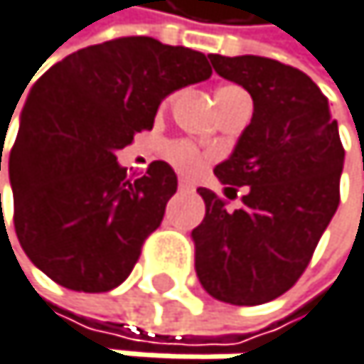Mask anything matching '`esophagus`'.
<instances>
[{"label": "esophagus", "mask_w": 364, "mask_h": 364, "mask_svg": "<svg viewBox=\"0 0 364 364\" xmlns=\"http://www.w3.org/2000/svg\"><path fill=\"white\" fill-rule=\"evenodd\" d=\"M178 190L181 192H190V190H194V186L190 183L188 178H178Z\"/></svg>", "instance_id": "34e87169"}]
</instances>
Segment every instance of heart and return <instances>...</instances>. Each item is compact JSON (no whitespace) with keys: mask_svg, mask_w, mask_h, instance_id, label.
<instances>
[{"mask_svg":"<svg viewBox=\"0 0 364 364\" xmlns=\"http://www.w3.org/2000/svg\"><path fill=\"white\" fill-rule=\"evenodd\" d=\"M245 91L240 87H233V85H227V87H220L216 91V105L218 109L223 105H227L231 97L235 95H242ZM166 157L168 161L181 170V172H186V174H192L196 170H200L203 164H207L209 159H214V152H209V150H203L198 148L196 144L188 141V139H178V141H172L168 148H166Z\"/></svg>","mask_w":364,"mask_h":364,"instance_id":"obj_1","label":"heart"}]
</instances>
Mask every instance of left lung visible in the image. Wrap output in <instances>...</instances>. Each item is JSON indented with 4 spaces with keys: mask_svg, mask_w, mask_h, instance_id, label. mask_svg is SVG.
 I'll use <instances>...</instances> for the list:
<instances>
[{
    "mask_svg": "<svg viewBox=\"0 0 364 364\" xmlns=\"http://www.w3.org/2000/svg\"><path fill=\"white\" fill-rule=\"evenodd\" d=\"M214 69L253 97L233 155L214 168L229 209L198 188L205 218L192 231L196 275L212 297L259 306L297 284L341 200L345 148L328 97L299 69L264 56L209 54Z\"/></svg>",
    "mask_w": 364,
    "mask_h": 364,
    "instance_id": "1",
    "label": "left lung"
}]
</instances>
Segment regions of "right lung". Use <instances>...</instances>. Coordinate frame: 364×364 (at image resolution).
<instances>
[{
    "instance_id": "obj_1",
    "label": "right lung",
    "mask_w": 364,
    "mask_h": 364,
    "mask_svg": "<svg viewBox=\"0 0 364 364\" xmlns=\"http://www.w3.org/2000/svg\"><path fill=\"white\" fill-rule=\"evenodd\" d=\"M209 76L200 52L119 36L69 54L36 80L8 170L17 237L50 279L107 292L131 275L164 220L176 174L152 161L129 181L115 152L152 129L168 93Z\"/></svg>"
}]
</instances>
